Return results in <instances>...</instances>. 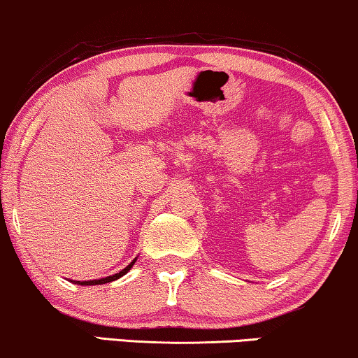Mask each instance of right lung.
<instances>
[{
  "instance_id": "1",
  "label": "right lung",
  "mask_w": 358,
  "mask_h": 358,
  "mask_svg": "<svg viewBox=\"0 0 358 358\" xmlns=\"http://www.w3.org/2000/svg\"><path fill=\"white\" fill-rule=\"evenodd\" d=\"M135 261H137V257H135V259L130 262L129 266H127V268H124L120 271V273H117V274H114V275H107V278H102V279H94V280H76V284H79V286H99V284H107V282H112V280H115V279H119V278H122V275H125L127 273H129L130 269H132V266L135 264Z\"/></svg>"
}]
</instances>
